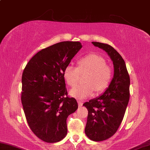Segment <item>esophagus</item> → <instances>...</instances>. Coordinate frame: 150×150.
Instances as JSON below:
<instances>
[{
    "mask_svg": "<svg viewBox=\"0 0 150 150\" xmlns=\"http://www.w3.org/2000/svg\"><path fill=\"white\" fill-rule=\"evenodd\" d=\"M78 106L79 107H82L83 105V102L81 101H78Z\"/></svg>",
    "mask_w": 150,
    "mask_h": 150,
    "instance_id": "34e87169",
    "label": "esophagus"
}]
</instances>
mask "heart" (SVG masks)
Segmentation results:
<instances>
[{
    "mask_svg": "<svg viewBox=\"0 0 150 150\" xmlns=\"http://www.w3.org/2000/svg\"><path fill=\"white\" fill-rule=\"evenodd\" d=\"M78 68L72 65L66 67L62 76L70 86L76 85L79 73L88 72L85 84L76 86L70 91V95L77 99H85L93 95L96 90L101 92L108 87L112 79V70L107 66L106 60L99 55L91 53L78 60Z\"/></svg>",
    "mask_w": 150,
    "mask_h": 150,
    "instance_id": "obj_1",
    "label": "heart"
}]
</instances>
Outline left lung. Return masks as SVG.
Listing matches in <instances>:
<instances>
[{
    "instance_id": "obj_1",
    "label": "left lung",
    "mask_w": 150,
    "mask_h": 150,
    "mask_svg": "<svg viewBox=\"0 0 150 150\" xmlns=\"http://www.w3.org/2000/svg\"><path fill=\"white\" fill-rule=\"evenodd\" d=\"M109 55L114 67L113 78L103 94L83 104L88 115L85 128L91 140H105L117 132L129 101L130 77L125 60L113 47L99 42H91Z\"/></svg>"
}]
</instances>
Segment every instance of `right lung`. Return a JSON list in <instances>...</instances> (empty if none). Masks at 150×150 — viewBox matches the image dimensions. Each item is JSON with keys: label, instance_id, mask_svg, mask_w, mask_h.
Masks as SVG:
<instances>
[{"label": "right lung", "instance_id": "right-lung-1", "mask_svg": "<svg viewBox=\"0 0 150 150\" xmlns=\"http://www.w3.org/2000/svg\"><path fill=\"white\" fill-rule=\"evenodd\" d=\"M82 47L78 41H63L39 51L22 77V103L29 127L45 142L55 143L67 134V119L78 109L67 97L62 73Z\"/></svg>", "mask_w": 150, "mask_h": 150}]
</instances>
